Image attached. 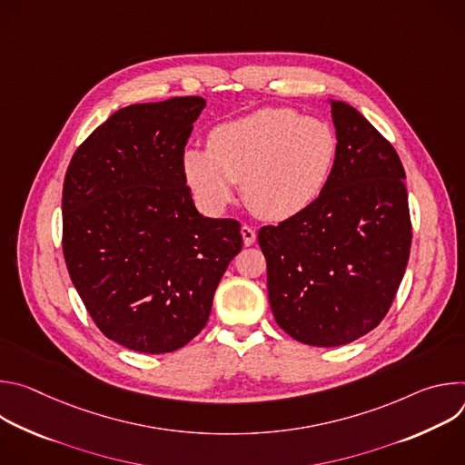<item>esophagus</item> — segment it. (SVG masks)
Segmentation results:
<instances>
[{
	"label": "esophagus",
	"mask_w": 465,
	"mask_h": 465,
	"mask_svg": "<svg viewBox=\"0 0 465 465\" xmlns=\"http://www.w3.org/2000/svg\"><path fill=\"white\" fill-rule=\"evenodd\" d=\"M241 235H242V242H244V246H250V244H253L255 242V230L253 228H250V226H241Z\"/></svg>",
	"instance_id": "34e87169"
}]
</instances>
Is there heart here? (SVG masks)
<instances>
[{"mask_svg": "<svg viewBox=\"0 0 465 465\" xmlns=\"http://www.w3.org/2000/svg\"><path fill=\"white\" fill-rule=\"evenodd\" d=\"M339 158V136L323 119L292 108H261L215 126L208 149H187L182 169L196 201L223 212L242 182L248 208L283 223L305 213L325 193Z\"/></svg>", "mask_w": 465, "mask_h": 465, "instance_id": "1", "label": "heart"}]
</instances>
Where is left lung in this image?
Listing matches in <instances>:
<instances>
[{"mask_svg":"<svg viewBox=\"0 0 465 465\" xmlns=\"http://www.w3.org/2000/svg\"><path fill=\"white\" fill-rule=\"evenodd\" d=\"M329 104L339 136L333 178L305 213L259 230L274 318L318 348L350 344L381 323L412 242L400 156L351 104Z\"/></svg>","mask_w":465,"mask_h":465,"instance_id":"obj_1","label":"left lung"}]
</instances>
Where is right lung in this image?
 Returning <instances> with one entry per match:
<instances>
[{"label": "right lung", "mask_w": 465, "mask_h": 465, "mask_svg": "<svg viewBox=\"0 0 465 465\" xmlns=\"http://www.w3.org/2000/svg\"><path fill=\"white\" fill-rule=\"evenodd\" d=\"M203 97L130 104L75 151L62 189V250L90 316L110 341L169 353L208 323L241 252V226L194 208L182 156Z\"/></svg>", "instance_id": "obj_1"}]
</instances>
